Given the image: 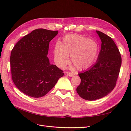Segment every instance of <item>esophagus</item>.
<instances>
[{"label": "esophagus", "instance_id": "obj_1", "mask_svg": "<svg viewBox=\"0 0 131 131\" xmlns=\"http://www.w3.org/2000/svg\"><path fill=\"white\" fill-rule=\"evenodd\" d=\"M66 73L67 75H68L69 77H72L73 76V74L72 73H70V72H67Z\"/></svg>", "mask_w": 131, "mask_h": 131}]
</instances>
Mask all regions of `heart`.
Wrapping results in <instances>:
<instances>
[{
    "label": "heart",
    "mask_w": 131,
    "mask_h": 131,
    "mask_svg": "<svg viewBox=\"0 0 131 131\" xmlns=\"http://www.w3.org/2000/svg\"><path fill=\"white\" fill-rule=\"evenodd\" d=\"M98 54L99 46L96 41L82 35L69 34L63 37L62 43H56L53 57L56 64L63 68L68 63L71 55L72 64L81 70L92 66Z\"/></svg>",
    "instance_id": "b5f03b06"
}]
</instances>
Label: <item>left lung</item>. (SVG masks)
<instances>
[{"instance_id":"1","label":"left lung","mask_w":131,"mask_h":131,"mask_svg":"<svg viewBox=\"0 0 131 131\" xmlns=\"http://www.w3.org/2000/svg\"><path fill=\"white\" fill-rule=\"evenodd\" d=\"M101 41V49L96 63L78 75L80 84L77 88L78 94L88 101L106 96L114 89L119 75L121 57L112 38L96 30Z\"/></svg>"}]
</instances>
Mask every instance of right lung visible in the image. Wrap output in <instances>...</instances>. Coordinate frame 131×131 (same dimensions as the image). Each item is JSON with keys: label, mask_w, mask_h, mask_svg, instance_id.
Listing matches in <instances>:
<instances>
[{"label": "right lung", "mask_w": 131, "mask_h": 131, "mask_svg": "<svg viewBox=\"0 0 131 131\" xmlns=\"http://www.w3.org/2000/svg\"><path fill=\"white\" fill-rule=\"evenodd\" d=\"M58 33L35 29L21 39L11 51L12 79L18 90L27 96L43 97L64 75L56 65L50 64L47 57L49 43Z\"/></svg>", "instance_id": "add662e5"}]
</instances>
